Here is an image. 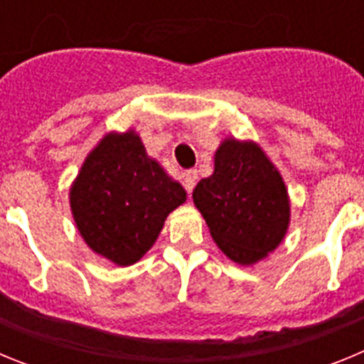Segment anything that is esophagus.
<instances>
[{"label": "esophagus", "mask_w": 364, "mask_h": 364, "mask_svg": "<svg viewBox=\"0 0 364 364\" xmlns=\"http://www.w3.org/2000/svg\"><path fill=\"white\" fill-rule=\"evenodd\" d=\"M197 178H198L197 169H189V171L184 173V188L189 195H191L193 188H195V184H197Z\"/></svg>", "instance_id": "esophagus-1"}]
</instances>
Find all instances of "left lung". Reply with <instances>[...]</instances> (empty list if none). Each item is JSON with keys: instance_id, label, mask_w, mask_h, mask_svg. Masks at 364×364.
Segmentation results:
<instances>
[{"instance_id": "left-lung-1", "label": "left lung", "mask_w": 364, "mask_h": 364, "mask_svg": "<svg viewBox=\"0 0 364 364\" xmlns=\"http://www.w3.org/2000/svg\"><path fill=\"white\" fill-rule=\"evenodd\" d=\"M217 246L233 262L250 266L284 239L290 198L277 167L255 142L226 138L215 153V171L193 191Z\"/></svg>"}]
</instances>
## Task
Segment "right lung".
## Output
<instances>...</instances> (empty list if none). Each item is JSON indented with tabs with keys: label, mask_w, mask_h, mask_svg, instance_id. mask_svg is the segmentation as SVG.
Returning a JSON list of instances; mask_svg holds the SVG:
<instances>
[{
	"label": "right lung",
	"mask_w": 364,
	"mask_h": 364,
	"mask_svg": "<svg viewBox=\"0 0 364 364\" xmlns=\"http://www.w3.org/2000/svg\"><path fill=\"white\" fill-rule=\"evenodd\" d=\"M184 202V188L147 156L133 129L105 134L70 186L80 235L92 252L118 266L142 259L167 215Z\"/></svg>",
	"instance_id": "add662e5"
}]
</instances>
